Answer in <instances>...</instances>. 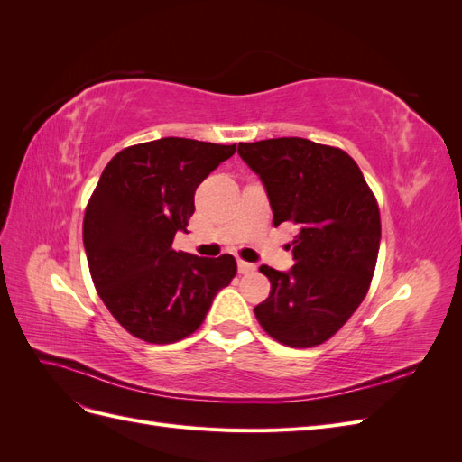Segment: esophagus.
Listing matches in <instances>:
<instances>
[{
  "label": "esophagus",
  "mask_w": 462,
  "mask_h": 462,
  "mask_svg": "<svg viewBox=\"0 0 462 462\" xmlns=\"http://www.w3.org/2000/svg\"><path fill=\"white\" fill-rule=\"evenodd\" d=\"M236 268H239V273H253L256 270V265L250 263V262L239 260V262H236Z\"/></svg>",
  "instance_id": "1"
}]
</instances>
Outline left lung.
<instances>
[{
	"label": "left lung",
	"instance_id": "1",
	"mask_svg": "<svg viewBox=\"0 0 462 462\" xmlns=\"http://www.w3.org/2000/svg\"><path fill=\"white\" fill-rule=\"evenodd\" d=\"M239 156L268 192L273 226L291 221L295 265H262L270 297L254 314L279 343L328 341L365 300L382 239L380 209L346 152L299 136L241 143Z\"/></svg>",
	"mask_w": 462,
	"mask_h": 462
}]
</instances>
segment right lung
Here are the masks:
<instances>
[{
    "instance_id": "obj_1",
    "label": "right lung",
    "mask_w": 462,
    "mask_h": 462,
    "mask_svg": "<svg viewBox=\"0 0 462 462\" xmlns=\"http://www.w3.org/2000/svg\"><path fill=\"white\" fill-rule=\"evenodd\" d=\"M235 146L167 136L116 153L88 200L82 241L97 295L119 324L146 343H175L204 321L231 283V254L177 253L194 190Z\"/></svg>"
}]
</instances>
